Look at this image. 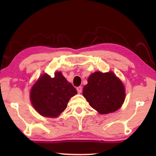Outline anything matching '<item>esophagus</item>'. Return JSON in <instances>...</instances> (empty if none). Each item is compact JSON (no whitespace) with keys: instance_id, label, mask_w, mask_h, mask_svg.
<instances>
[{"instance_id":"esophagus-1","label":"esophagus","mask_w":156,"mask_h":156,"mask_svg":"<svg viewBox=\"0 0 156 156\" xmlns=\"http://www.w3.org/2000/svg\"><path fill=\"white\" fill-rule=\"evenodd\" d=\"M76 89H77V91H78V93H81L82 92V90H83V87H82L81 86H79V87H78L77 88H76Z\"/></svg>"}]
</instances>
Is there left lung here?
Segmentation results:
<instances>
[{
	"label": "left lung",
	"instance_id": "obj_1",
	"mask_svg": "<svg viewBox=\"0 0 156 156\" xmlns=\"http://www.w3.org/2000/svg\"><path fill=\"white\" fill-rule=\"evenodd\" d=\"M83 95L90 106L100 114L115 112L125 98L123 84L113 72H95L88 78Z\"/></svg>",
	"mask_w": 156,
	"mask_h": 156
}]
</instances>
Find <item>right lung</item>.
I'll return each mask as SVG.
<instances>
[{"label": "right lung", "instance_id": "1", "mask_svg": "<svg viewBox=\"0 0 156 156\" xmlns=\"http://www.w3.org/2000/svg\"><path fill=\"white\" fill-rule=\"evenodd\" d=\"M77 94L72 84L61 72L55 73L54 77L44 73L34 84L30 91L34 107L45 117H57L67 106L71 97Z\"/></svg>", "mask_w": 156, "mask_h": 156}]
</instances>
